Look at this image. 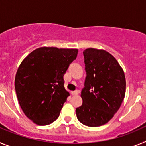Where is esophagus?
Returning a JSON list of instances; mask_svg holds the SVG:
<instances>
[{
  "label": "esophagus",
  "mask_w": 146,
  "mask_h": 146,
  "mask_svg": "<svg viewBox=\"0 0 146 146\" xmlns=\"http://www.w3.org/2000/svg\"><path fill=\"white\" fill-rule=\"evenodd\" d=\"M71 94H72V96H76V95H77V94H79V91H72L71 92Z\"/></svg>",
  "instance_id": "1"
}]
</instances>
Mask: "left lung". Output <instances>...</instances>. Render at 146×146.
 <instances>
[{
    "label": "left lung",
    "mask_w": 146,
    "mask_h": 146,
    "mask_svg": "<svg viewBox=\"0 0 146 146\" xmlns=\"http://www.w3.org/2000/svg\"><path fill=\"white\" fill-rule=\"evenodd\" d=\"M86 77L81 92L82 104L76 108L82 124L96 127L105 124L117 113L126 94L124 72L117 60L104 50L83 51Z\"/></svg>",
    "instance_id": "8db88e82"
}]
</instances>
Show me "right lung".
<instances>
[{
    "mask_svg": "<svg viewBox=\"0 0 146 146\" xmlns=\"http://www.w3.org/2000/svg\"><path fill=\"white\" fill-rule=\"evenodd\" d=\"M77 53V49L42 47L21 62L15 76V91L23 113L34 123L45 126L58 118L69 96L64 75Z\"/></svg>",
    "mask_w": 146,
    "mask_h": 146,
    "instance_id": "right-lung-1",
    "label": "right lung"
}]
</instances>
